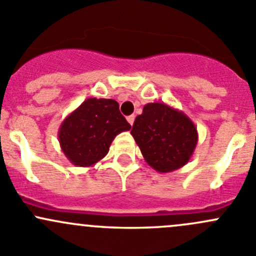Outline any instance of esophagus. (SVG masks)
Returning <instances> with one entry per match:
<instances>
[{"label":"esophagus","mask_w":256,"mask_h":256,"mask_svg":"<svg viewBox=\"0 0 256 256\" xmlns=\"http://www.w3.org/2000/svg\"><path fill=\"white\" fill-rule=\"evenodd\" d=\"M128 124H130V125H132L134 121H135V115L128 116Z\"/></svg>","instance_id":"34e87169"}]
</instances>
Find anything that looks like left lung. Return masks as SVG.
<instances>
[{"label":"left lung","instance_id":"obj_1","mask_svg":"<svg viewBox=\"0 0 256 256\" xmlns=\"http://www.w3.org/2000/svg\"><path fill=\"white\" fill-rule=\"evenodd\" d=\"M131 135L144 161L160 174L176 171L192 157L197 128L183 112L164 102H148L135 118Z\"/></svg>","mask_w":256,"mask_h":256}]
</instances>
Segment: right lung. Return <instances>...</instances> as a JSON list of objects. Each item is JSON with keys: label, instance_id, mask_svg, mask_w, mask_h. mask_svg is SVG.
I'll return each mask as SVG.
<instances>
[{"label": "right lung", "instance_id": "1", "mask_svg": "<svg viewBox=\"0 0 256 256\" xmlns=\"http://www.w3.org/2000/svg\"><path fill=\"white\" fill-rule=\"evenodd\" d=\"M130 128L118 102L90 98L64 118L58 140L70 164L92 167L106 156L116 135Z\"/></svg>", "mask_w": 256, "mask_h": 256}]
</instances>
